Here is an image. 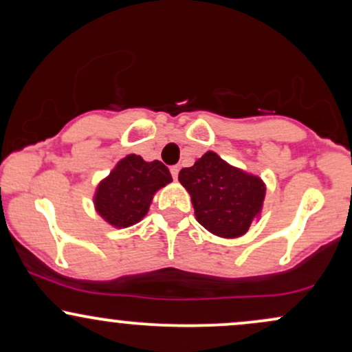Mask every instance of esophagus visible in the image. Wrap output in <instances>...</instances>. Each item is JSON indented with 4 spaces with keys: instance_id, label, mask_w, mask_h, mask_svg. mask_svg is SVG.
Returning a JSON list of instances; mask_svg holds the SVG:
<instances>
[{
    "instance_id": "esophagus-1",
    "label": "esophagus",
    "mask_w": 352,
    "mask_h": 352,
    "mask_svg": "<svg viewBox=\"0 0 352 352\" xmlns=\"http://www.w3.org/2000/svg\"><path fill=\"white\" fill-rule=\"evenodd\" d=\"M179 170H180V168L177 167V165H173V167L170 168V173H172L173 180H177V177H179Z\"/></svg>"
}]
</instances>
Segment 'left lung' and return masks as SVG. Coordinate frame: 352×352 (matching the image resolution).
<instances>
[{
    "instance_id": "1",
    "label": "left lung",
    "mask_w": 352,
    "mask_h": 352,
    "mask_svg": "<svg viewBox=\"0 0 352 352\" xmlns=\"http://www.w3.org/2000/svg\"><path fill=\"white\" fill-rule=\"evenodd\" d=\"M179 180L192 197L197 221L217 236L245 235L263 207V180L232 167L215 152L182 168Z\"/></svg>"
}]
</instances>
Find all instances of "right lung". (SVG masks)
Instances as JSON below:
<instances>
[{
    "instance_id": "1",
    "label": "right lung",
    "mask_w": 352,
    "mask_h": 352,
    "mask_svg": "<svg viewBox=\"0 0 352 352\" xmlns=\"http://www.w3.org/2000/svg\"><path fill=\"white\" fill-rule=\"evenodd\" d=\"M170 182V172L162 162H145L131 153L98 185L96 210L112 227L127 228L147 215L153 193Z\"/></svg>"
}]
</instances>
